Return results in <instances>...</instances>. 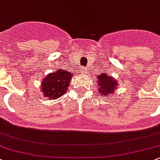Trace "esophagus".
<instances>
[{
    "mask_svg": "<svg viewBox=\"0 0 160 160\" xmlns=\"http://www.w3.org/2000/svg\"><path fill=\"white\" fill-rule=\"evenodd\" d=\"M81 71H83V73H86V70H85V71H84V70H81Z\"/></svg>",
    "mask_w": 160,
    "mask_h": 160,
    "instance_id": "34e87169",
    "label": "esophagus"
}]
</instances>
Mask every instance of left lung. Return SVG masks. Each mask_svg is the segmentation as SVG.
I'll use <instances>...</instances> for the list:
<instances>
[{
	"mask_svg": "<svg viewBox=\"0 0 160 160\" xmlns=\"http://www.w3.org/2000/svg\"><path fill=\"white\" fill-rule=\"evenodd\" d=\"M97 91L100 97H104L107 100L109 96L114 94L119 88V83L114 77L108 73H102L97 76Z\"/></svg>",
	"mask_w": 160,
	"mask_h": 160,
	"instance_id": "left-lung-1",
	"label": "left lung"
}]
</instances>
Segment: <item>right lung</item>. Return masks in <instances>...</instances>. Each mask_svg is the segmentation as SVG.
Returning <instances> with one entry per match:
<instances>
[{
	"label": "right lung",
	"instance_id": "add662e5",
	"mask_svg": "<svg viewBox=\"0 0 160 160\" xmlns=\"http://www.w3.org/2000/svg\"><path fill=\"white\" fill-rule=\"evenodd\" d=\"M73 76L71 72L62 69L50 73L40 83V90L43 95L50 100H56L61 97L67 92Z\"/></svg>",
	"mask_w": 160,
	"mask_h": 160
}]
</instances>
